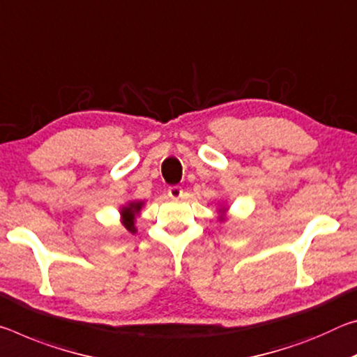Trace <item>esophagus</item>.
Segmentation results:
<instances>
[{"label": "esophagus", "instance_id": "1", "mask_svg": "<svg viewBox=\"0 0 357 357\" xmlns=\"http://www.w3.org/2000/svg\"><path fill=\"white\" fill-rule=\"evenodd\" d=\"M167 195H169V197H172V199H180V197L183 196V190H182V186H178V185L169 186Z\"/></svg>", "mask_w": 357, "mask_h": 357}]
</instances>
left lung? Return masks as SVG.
<instances>
[{"instance_id":"8db88e82","label":"left lung","mask_w":357,"mask_h":357,"mask_svg":"<svg viewBox=\"0 0 357 357\" xmlns=\"http://www.w3.org/2000/svg\"><path fill=\"white\" fill-rule=\"evenodd\" d=\"M220 212H221V213H225V212H226V208H225V207H223V208H220ZM220 218H221V220H225V217H220Z\"/></svg>"}]
</instances>
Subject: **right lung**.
<instances>
[{
  "label": "right lung",
  "mask_w": 357,
  "mask_h": 357,
  "mask_svg": "<svg viewBox=\"0 0 357 357\" xmlns=\"http://www.w3.org/2000/svg\"><path fill=\"white\" fill-rule=\"evenodd\" d=\"M144 202L142 201H132L128 204V206L121 207L120 213H121V223L126 227L130 232H136V226H134V221H136V215L140 212Z\"/></svg>",
  "instance_id": "obj_1"
}]
</instances>
